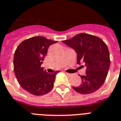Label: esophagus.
<instances>
[{
  "label": "esophagus",
  "mask_w": 121,
  "mask_h": 121,
  "mask_svg": "<svg viewBox=\"0 0 121 121\" xmlns=\"http://www.w3.org/2000/svg\"><path fill=\"white\" fill-rule=\"evenodd\" d=\"M66 75L68 77H72V76H73V74H71V73H66Z\"/></svg>",
  "instance_id": "esophagus-1"
}]
</instances>
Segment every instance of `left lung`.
<instances>
[{
  "label": "left lung",
  "mask_w": 121,
  "mask_h": 121,
  "mask_svg": "<svg viewBox=\"0 0 121 121\" xmlns=\"http://www.w3.org/2000/svg\"><path fill=\"white\" fill-rule=\"evenodd\" d=\"M63 43L75 50L78 64L83 63L86 66L85 75H80L82 84L73 88L82 94H92L99 89L107 77L111 63L106 44L99 37L86 33L78 34Z\"/></svg>",
  "instance_id": "left-lung-1"
}]
</instances>
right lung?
Wrapping results in <instances>:
<instances>
[{
    "instance_id": "right-lung-1",
    "label": "right lung",
    "mask_w": 121,
    "mask_h": 121,
    "mask_svg": "<svg viewBox=\"0 0 121 121\" xmlns=\"http://www.w3.org/2000/svg\"><path fill=\"white\" fill-rule=\"evenodd\" d=\"M56 42L43 36H35L23 41L16 48L14 73L20 85L29 94L43 95L53 88L59 71L48 73L41 65L48 48Z\"/></svg>"
}]
</instances>
